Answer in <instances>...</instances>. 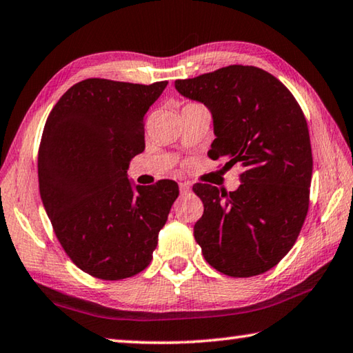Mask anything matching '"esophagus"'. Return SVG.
<instances>
[{
    "mask_svg": "<svg viewBox=\"0 0 353 353\" xmlns=\"http://www.w3.org/2000/svg\"><path fill=\"white\" fill-rule=\"evenodd\" d=\"M179 190H181V194H187L188 191L191 190V187H190L188 182H181V183H179Z\"/></svg>",
    "mask_w": 353,
    "mask_h": 353,
    "instance_id": "esophagus-1",
    "label": "esophagus"
}]
</instances>
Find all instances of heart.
<instances>
[{
    "mask_svg": "<svg viewBox=\"0 0 353 353\" xmlns=\"http://www.w3.org/2000/svg\"><path fill=\"white\" fill-rule=\"evenodd\" d=\"M187 105H196V103H190V104H187Z\"/></svg>",
    "mask_w": 353,
    "mask_h": 353,
    "instance_id": "obj_1",
    "label": "heart"
}]
</instances>
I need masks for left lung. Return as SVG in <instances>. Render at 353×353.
Returning a JSON list of instances; mask_svg holds the SVG:
<instances>
[{
    "label": "left lung",
    "instance_id": "1",
    "mask_svg": "<svg viewBox=\"0 0 353 353\" xmlns=\"http://www.w3.org/2000/svg\"><path fill=\"white\" fill-rule=\"evenodd\" d=\"M174 85L212 112L216 139L210 157H227L229 168L243 166L235 191L193 187L204 204L194 224L202 255L230 277L270 271L294 246L308 213L313 155L301 105L277 77L250 65H229Z\"/></svg>",
    "mask_w": 353,
    "mask_h": 353
}]
</instances>
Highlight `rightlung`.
<instances>
[{
    "label": "right lung",
    "mask_w": 353,
    "mask_h": 353,
    "mask_svg": "<svg viewBox=\"0 0 353 353\" xmlns=\"http://www.w3.org/2000/svg\"><path fill=\"white\" fill-rule=\"evenodd\" d=\"M92 77L48 115L39 148L40 198L74 265L101 280L141 272L179 196L174 181L137 185L130 159L145 151V115L166 87Z\"/></svg>",
    "instance_id": "right-lung-1"
}]
</instances>
